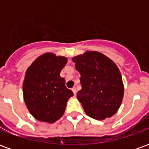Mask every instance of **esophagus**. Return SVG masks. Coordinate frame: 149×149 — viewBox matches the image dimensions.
Returning a JSON list of instances; mask_svg holds the SVG:
<instances>
[{
	"instance_id": "obj_1",
	"label": "esophagus",
	"mask_w": 149,
	"mask_h": 149,
	"mask_svg": "<svg viewBox=\"0 0 149 149\" xmlns=\"http://www.w3.org/2000/svg\"><path fill=\"white\" fill-rule=\"evenodd\" d=\"M72 93H73V94H74V95H76V94H77V88H76L75 87L72 88Z\"/></svg>"
}]
</instances>
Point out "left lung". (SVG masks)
Returning <instances> with one entry per match:
<instances>
[{
    "instance_id": "left-lung-1",
    "label": "left lung",
    "mask_w": 149,
    "mask_h": 149,
    "mask_svg": "<svg viewBox=\"0 0 149 149\" xmlns=\"http://www.w3.org/2000/svg\"><path fill=\"white\" fill-rule=\"evenodd\" d=\"M72 60L81 74L82 88L77 97L85 113L96 120L112 116L121 104L125 90L118 67L97 51H87Z\"/></svg>"
}]
</instances>
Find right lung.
<instances>
[{
  "label": "right lung",
  "mask_w": 149,
  "mask_h": 149,
  "mask_svg": "<svg viewBox=\"0 0 149 149\" xmlns=\"http://www.w3.org/2000/svg\"><path fill=\"white\" fill-rule=\"evenodd\" d=\"M67 58L47 52L38 56L27 68L23 82L26 107L34 118L54 123L61 117L67 101L73 93L65 87L60 76Z\"/></svg>",
  "instance_id": "add662e5"
}]
</instances>
